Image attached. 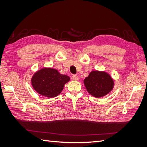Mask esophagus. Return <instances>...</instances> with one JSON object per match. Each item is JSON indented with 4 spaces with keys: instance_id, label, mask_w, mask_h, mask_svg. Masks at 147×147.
<instances>
[{
    "instance_id": "34e87169",
    "label": "esophagus",
    "mask_w": 147,
    "mask_h": 147,
    "mask_svg": "<svg viewBox=\"0 0 147 147\" xmlns=\"http://www.w3.org/2000/svg\"><path fill=\"white\" fill-rule=\"evenodd\" d=\"M72 79L74 80H78V77L77 76V75H72Z\"/></svg>"
}]
</instances>
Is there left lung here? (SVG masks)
<instances>
[{"label": "left lung", "mask_w": 147, "mask_h": 147, "mask_svg": "<svg viewBox=\"0 0 147 147\" xmlns=\"http://www.w3.org/2000/svg\"><path fill=\"white\" fill-rule=\"evenodd\" d=\"M84 84L90 94L98 98L113 90L114 82L107 73L96 70L92 71L84 80Z\"/></svg>", "instance_id": "1"}]
</instances>
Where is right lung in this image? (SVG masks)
Listing matches in <instances>:
<instances>
[{"label":"right lung","instance_id":"1","mask_svg":"<svg viewBox=\"0 0 147 147\" xmlns=\"http://www.w3.org/2000/svg\"><path fill=\"white\" fill-rule=\"evenodd\" d=\"M69 80L67 75L61 74L56 69L43 68L34 74L31 82L38 94L52 98L60 94L64 84Z\"/></svg>","mask_w":147,"mask_h":147}]
</instances>
